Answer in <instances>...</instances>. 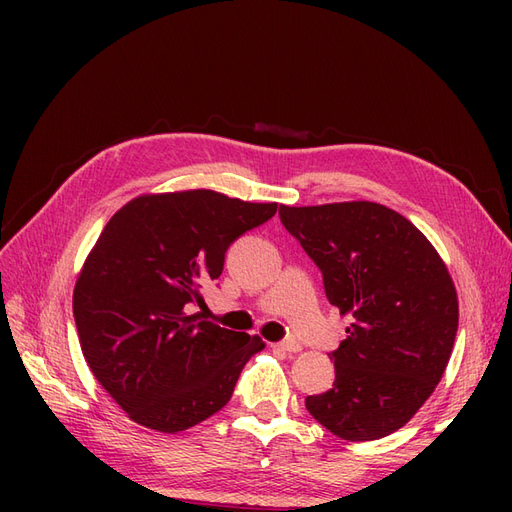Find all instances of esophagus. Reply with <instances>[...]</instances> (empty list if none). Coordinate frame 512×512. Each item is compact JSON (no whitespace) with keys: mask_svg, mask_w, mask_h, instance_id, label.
<instances>
[{"mask_svg":"<svg viewBox=\"0 0 512 512\" xmlns=\"http://www.w3.org/2000/svg\"><path fill=\"white\" fill-rule=\"evenodd\" d=\"M275 348H280L284 352H299L301 350V344L297 342V339H284V342L275 344Z\"/></svg>","mask_w":512,"mask_h":512,"instance_id":"obj_1","label":"esophagus"}]
</instances>
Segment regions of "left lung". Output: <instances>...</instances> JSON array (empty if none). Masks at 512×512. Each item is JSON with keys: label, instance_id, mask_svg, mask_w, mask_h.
Returning <instances> with one entry per match:
<instances>
[{"label": "left lung", "instance_id": "left-lung-1", "mask_svg": "<svg viewBox=\"0 0 512 512\" xmlns=\"http://www.w3.org/2000/svg\"><path fill=\"white\" fill-rule=\"evenodd\" d=\"M280 220L322 271L324 292L350 314L333 389L305 408L335 436L378 440L404 427L451 359L459 305L433 245L404 215L359 200L280 207Z\"/></svg>", "mask_w": 512, "mask_h": 512}]
</instances>
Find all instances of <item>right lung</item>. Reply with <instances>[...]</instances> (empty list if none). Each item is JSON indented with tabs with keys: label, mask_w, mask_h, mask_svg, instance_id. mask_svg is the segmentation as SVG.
<instances>
[{
	"label": "right lung",
	"mask_w": 512,
	"mask_h": 512,
	"mask_svg": "<svg viewBox=\"0 0 512 512\" xmlns=\"http://www.w3.org/2000/svg\"><path fill=\"white\" fill-rule=\"evenodd\" d=\"M277 203L211 190L138 196L98 237L74 286V322L96 380L134 423L175 433L222 410L258 335L200 320L232 241Z\"/></svg>",
	"instance_id": "add662e5"
}]
</instances>
